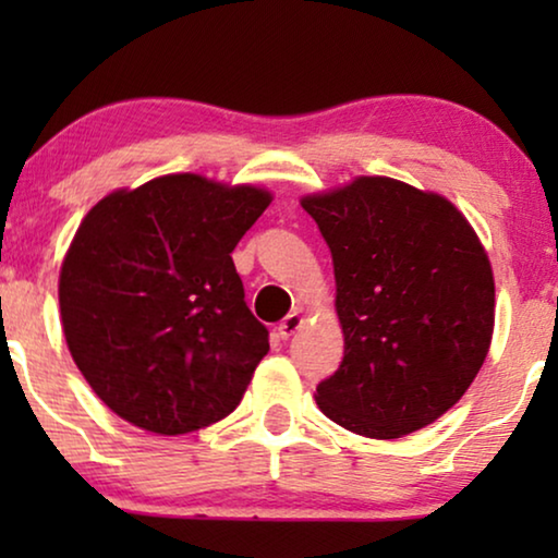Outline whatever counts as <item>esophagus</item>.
I'll list each match as a JSON object with an SVG mask.
<instances>
[{
    "mask_svg": "<svg viewBox=\"0 0 558 558\" xmlns=\"http://www.w3.org/2000/svg\"><path fill=\"white\" fill-rule=\"evenodd\" d=\"M302 325H304V319H302L300 312H289V315L279 323L277 335L281 340H289L296 330H302Z\"/></svg>",
    "mask_w": 558,
    "mask_h": 558,
    "instance_id": "34e87169",
    "label": "esophagus"
}]
</instances>
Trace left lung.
Listing matches in <instances>:
<instances>
[{"instance_id": "8db88e82", "label": "left lung", "mask_w": 558, "mask_h": 558, "mask_svg": "<svg viewBox=\"0 0 558 558\" xmlns=\"http://www.w3.org/2000/svg\"><path fill=\"white\" fill-rule=\"evenodd\" d=\"M302 208L330 246L345 335L319 411L371 439L437 422L493 340L495 281L477 233L447 197L391 178H355Z\"/></svg>"}]
</instances>
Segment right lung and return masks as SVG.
Here are the masks:
<instances>
[{"label": "right lung", "mask_w": 558, "mask_h": 558, "mask_svg": "<svg viewBox=\"0 0 558 558\" xmlns=\"http://www.w3.org/2000/svg\"><path fill=\"white\" fill-rule=\"evenodd\" d=\"M271 193L201 174L117 190L81 220L60 266L68 350L129 424L187 434L231 414L269 330L251 315L231 251Z\"/></svg>", "instance_id": "obj_1"}]
</instances>
